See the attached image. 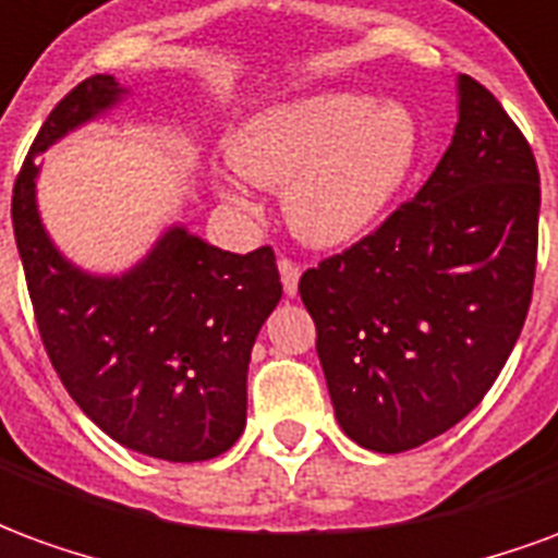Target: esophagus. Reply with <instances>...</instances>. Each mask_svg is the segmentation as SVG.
I'll return each instance as SVG.
<instances>
[{"mask_svg":"<svg viewBox=\"0 0 558 558\" xmlns=\"http://www.w3.org/2000/svg\"><path fill=\"white\" fill-rule=\"evenodd\" d=\"M278 271H280V283H283V292H287V295L292 299V295H295V290H299L302 268H299V263H292V259H287V256H280Z\"/></svg>","mask_w":558,"mask_h":558,"instance_id":"obj_1","label":"esophagus"}]
</instances>
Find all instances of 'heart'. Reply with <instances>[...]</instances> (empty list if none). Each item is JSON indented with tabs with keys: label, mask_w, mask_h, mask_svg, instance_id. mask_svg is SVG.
Wrapping results in <instances>:
<instances>
[{
	"label": "heart",
	"mask_w": 558,
	"mask_h": 558,
	"mask_svg": "<svg viewBox=\"0 0 558 558\" xmlns=\"http://www.w3.org/2000/svg\"><path fill=\"white\" fill-rule=\"evenodd\" d=\"M227 155L239 175L283 187L290 230L316 247L355 242L395 203L421 158L415 116L362 92H326L266 107L232 131ZM218 191L247 206L242 187Z\"/></svg>",
	"instance_id": "b5f03b06"
}]
</instances>
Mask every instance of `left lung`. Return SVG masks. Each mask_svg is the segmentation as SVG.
<instances>
[{
  "instance_id": "obj_1",
  "label": "left lung",
  "mask_w": 558,
  "mask_h": 558,
  "mask_svg": "<svg viewBox=\"0 0 558 558\" xmlns=\"http://www.w3.org/2000/svg\"><path fill=\"white\" fill-rule=\"evenodd\" d=\"M457 92L454 137L418 194L299 280L338 424L379 454L466 418L532 302L538 163L478 80Z\"/></svg>"
}]
</instances>
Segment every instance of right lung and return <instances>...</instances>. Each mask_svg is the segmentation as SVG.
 Wrapping results in <instances>:
<instances>
[{
	"mask_svg": "<svg viewBox=\"0 0 558 558\" xmlns=\"http://www.w3.org/2000/svg\"><path fill=\"white\" fill-rule=\"evenodd\" d=\"M122 95L110 74L83 80L23 160L11 220L32 311L62 386L107 436L172 463L211 460L244 430L251 350L283 292L275 251L230 254L170 227L119 278L86 275L56 251L35 203V155Z\"/></svg>",
	"mask_w": 558,
	"mask_h": 558,
	"instance_id": "add662e5",
	"label": "right lung"
}]
</instances>
